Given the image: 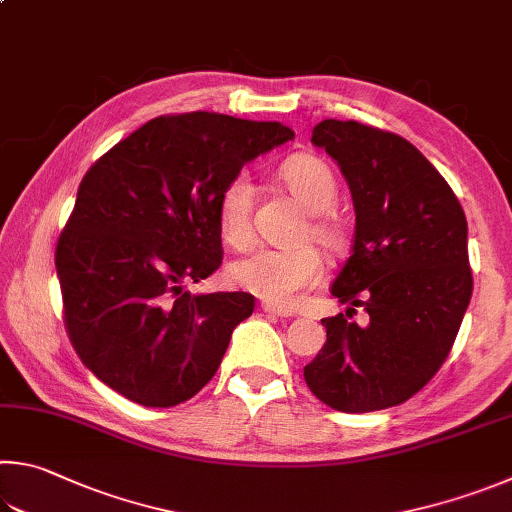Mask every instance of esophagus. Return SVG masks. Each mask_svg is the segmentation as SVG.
Segmentation results:
<instances>
[{
	"mask_svg": "<svg viewBox=\"0 0 512 512\" xmlns=\"http://www.w3.org/2000/svg\"><path fill=\"white\" fill-rule=\"evenodd\" d=\"M262 311L264 313H273V315H277V318H291V315H293V311L280 309V306H273V304H268V302H262Z\"/></svg>",
	"mask_w": 512,
	"mask_h": 512,
	"instance_id": "obj_1",
	"label": "esophagus"
}]
</instances>
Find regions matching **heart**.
Returning <instances> with one entry per match:
<instances>
[{"label": "heart", "instance_id": "heart-1", "mask_svg": "<svg viewBox=\"0 0 512 512\" xmlns=\"http://www.w3.org/2000/svg\"><path fill=\"white\" fill-rule=\"evenodd\" d=\"M280 179L293 197L311 212L302 239H315L327 250L345 244V226L331 208L338 197L336 174L315 154H295L280 167ZM217 228L226 244L241 248L253 239V183L246 172L232 174L217 197ZM324 262L313 244L295 248H259L232 262L230 282L264 302L288 309L306 288L320 282Z\"/></svg>", "mask_w": 512, "mask_h": 512}]
</instances>
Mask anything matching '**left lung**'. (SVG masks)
<instances>
[{"instance_id":"left-lung-1","label":"left lung","mask_w":512,"mask_h":512,"mask_svg":"<svg viewBox=\"0 0 512 512\" xmlns=\"http://www.w3.org/2000/svg\"><path fill=\"white\" fill-rule=\"evenodd\" d=\"M311 143L349 183L356 235L331 286L347 315L324 318L327 342L304 380L322 403L360 414L394 407L430 383L472 295L468 221L448 181L392 132L327 118ZM362 305L365 328L346 318Z\"/></svg>"}]
</instances>
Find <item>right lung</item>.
Here are the masks:
<instances>
[{"label":"right lung","instance_id":"add662e5","mask_svg":"<svg viewBox=\"0 0 512 512\" xmlns=\"http://www.w3.org/2000/svg\"><path fill=\"white\" fill-rule=\"evenodd\" d=\"M282 123L159 116L89 167L55 248L64 327L85 367L129 401L172 407L217 374L250 293L192 295L221 266L217 197L291 141Z\"/></svg>","mask_w":512,"mask_h":512}]
</instances>
